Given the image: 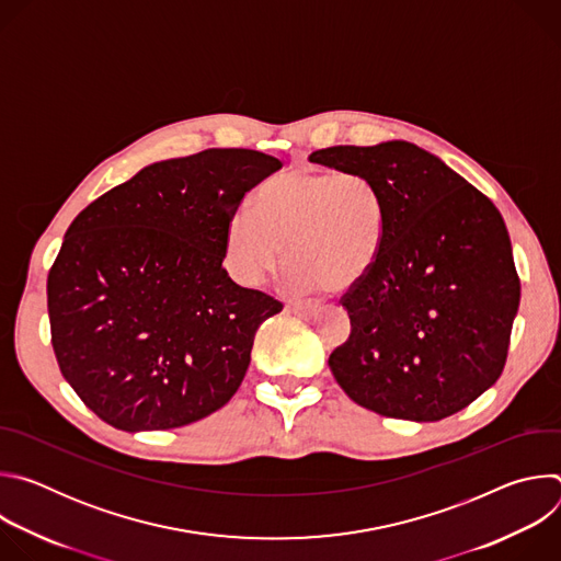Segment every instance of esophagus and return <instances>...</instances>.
Instances as JSON below:
<instances>
[{
  "instance_id": "esophagus-1",
  "label": "esophagus",
  "mask_w": 561,
  "mask_h": 561,
  "mask_svg": "<svg viewBox=\"0 0 561 561\" xmlns=\"http://www.w3.org/2000/svg\"><path fill=\"white\" fill-rule=\"evenodd\" d=\"M288 312H295L299 317H314L317 314V306H304V304H290Z\"/></svg>"
}]
</instances>
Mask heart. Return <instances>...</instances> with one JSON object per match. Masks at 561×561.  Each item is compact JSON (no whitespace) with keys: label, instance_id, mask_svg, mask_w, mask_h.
Instances as JSON below:
<instances>
[{"label":"heart","instance_id":"1","mask_svg":"<svg viewBox=\"0 0 561 561\" xmlns=\"http://www.w3.org/2000/svg\"><path fill=\"white\" fill-rule=\"evenodd\" d=\"M386 242V204L362 173L286 171L255 193L253 210H237L224 239L230 275L262 286L290 255L293 290L346 293L377 266Z\"/></svg>","mask_w":561,"mask_h":561}]
</instances>
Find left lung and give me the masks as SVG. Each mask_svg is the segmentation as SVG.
I'll return each instance as SVG.
<instances>
[{
  "mask_svg": "<svg viewBox=\"0 0 561 561\" xmlns=\"http://www.w3.org/2000/svg\"><path fill=\"white\" fill-rule=\"evenodd\" d=\"M308 159L370 178L386 204L381 257L342 301L351 337L329 359L337 383L383 417L459 413L500 379L519 308L500 210L404 139L331 146Z\"/></svg>",
  "mask_w": 561,
  "mask_h": 561,
  "instance_id": "left-lung-1",
  "label": "left lung"
}]
</instances>
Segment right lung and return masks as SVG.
Masks as SVG:
<instances>
[{
	"label": "right lung",
	"mask_w": 561,
	"mask_h": 561,
	"mask_svg": "<svg viewBox=\"0 0 561 561\" xmlns=\"http://www.w3.org/2000/svg\"><path fill=\"white\" fill-rule=\"evenodd\" d=\"M279 169L208 148L148 164L72 219L46 284L50 335L64 379L106 424L178 428L237 392L282 304L228 277L226 226Z\"/></svg>",
	"instance_id": "obj_1"
}]
</instances>
